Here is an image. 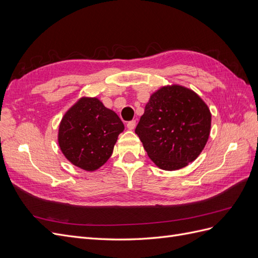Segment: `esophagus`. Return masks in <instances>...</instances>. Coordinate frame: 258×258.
I'll return each mask as SVG.
<instances>
[{"label":"esophagus","instance_id":"obj_1","mask_svg":"<svg viewBox=\"0 0 258 258\" xmlns=\"http://www.w3.org/2000/svg\"><path fill=\"white\" fill-rule=\"evenodd\" d=\"M136 126H137V121H136V120L128 121V123H127V128H128L129 130H134V129L136 128Z\"/></svg>","mask_w":258,"mask_h":258}]
</instances>
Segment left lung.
<instances>
[{
  "label": "left lung",
  "instance_id": "1",
  "mask_svg": "<svg viewBox=\"0 0 258 258\" xmlns=\"http://www.w3.org/2000/svg\"><path fill=\"white\" fill-rule=\"evenodd\" d=\"M210 129L211 112L205 101L191 89L171 85L151 96L136 134L156 166L174 171L198 157Z\"/></svg>",
  "mask_w": 258,
  "mask_h": 258
}]
</instances>
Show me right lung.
<instances>
[{
    "label": "right lung",
    "mask_w": 258,
    "mask_h": 258,
    "mask_svg": "<svg viewBox=\"0 0 258 258\" xmlns=\"http://www.w3.org/2000/svg\"><path fill=\"white\" fill-rule=\"evenodd\" d=\"M124 126L98 98L83 97L59 124L58 143L66 158L85 171H96L111 157Z\"/></svg>",
    "instance_id": "1"
}]
</instances>
